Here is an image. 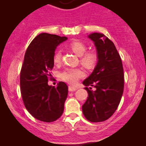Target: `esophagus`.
Returning a JSON list of instances; mask_svg holds the SVG:
<instances>
[{"label": "esophagus", "mask_w": 146, "mask_h": 146, "mask_svg": "<svg viewBox=\"0 0 146 146\" xmlns=\"http://www.w3.org/2000/svg\"><path fill=\"white\" fill-rule=\"evenodd\" d=\"M68 90L70 91V92H74V91L77 90V88H74V87L69 86V87H68Z\"/></svg>", "instance_id": "esophagus-1"}]
</instances>
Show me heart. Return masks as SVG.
Returning <instances> with one entry per match:
<instances>
[{"label":"heart","mask_w":146,"mask_h":146,"mask_svg":"<svg viewBox=\"0 0 146 146\" xmlns=\"http://www.w3.org/2000/svg\"><path fill=\"white\" fill-rule=\"evenodd\" d=\"M69 48L78 56H80V61L81 64L87 69H93L98 64L99 61V56L95 51L85 52L87 47L85 44L78 40H74L69 44ZM61 51L57 50L53 56V61L55 64H60L61 61ZM85 76L83 70L80 68H67L61 73V78L64 81L70 85H75Z\"/></svg>","instance_id":"b5f03b06"}]
</instances>
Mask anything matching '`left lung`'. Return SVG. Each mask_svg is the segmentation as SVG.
Masks as SVG:
<instances>
[{"label":"left lung","mask_w":146,"mask_h":146,"mask_svg":"<svg viewBox=\"0 0 146 146\" xmlns=\"http://www.w3.org/2000/svg\"><path fill=\"white\" fill-rule=\"evenodd\" d=\"M88 37L95 44L99 61L90 76L82 82L88 97L82 110L88 121L101 122L111 117L120 103L124 87L123 68L115 45L108 37L97 32ZM88 86L96 90L92 91Z\"/></svg>","instance_id":"1"}]
</instances>
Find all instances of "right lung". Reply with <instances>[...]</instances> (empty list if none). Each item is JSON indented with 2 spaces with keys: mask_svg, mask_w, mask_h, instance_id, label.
Listing matches in <instances>:
<instances>
[{
  "mask_svg": "<svg viewBox=\"0 0 146 146\" xmlns=\"http://www.w3.org/2000/svg\"><path fill=\"white\" fill-rule=\"evenodd\" d=\"M66 39V36L42 33L32 41L25 54L20 71L22 98L27 111L42 121H54L64 112L67 85L59 82L57 87L51 86L48 81L56 48Z\"/></svg>",
  "mask_w": 146,
  "mask_h": 146,
  "instance_id": "obj_1",
  "label": "right lung"
}]
</instances>
